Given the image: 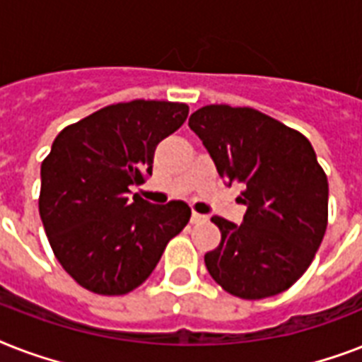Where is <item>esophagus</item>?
I'll return each mask as SVG.
<instances>
[{"label": "esophagus", "mask_w": 362, "mask_h": 362, "mask_svg": "<svg viewBox=\"0 0 362 362\" xmlns=\"http://www.w3.org/2000/svg\"><path fill=\"white\" fill-rule=\"evenodd\" d=\"M203 221H206V216L199 214V212H193V214H192V223H203Z\"/></svg>", "instance_id": "1"}]
</instances>
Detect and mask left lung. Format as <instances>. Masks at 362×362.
<instances>
[{
    "label": "left lung",
    "instance_id": "left-lung-1",
    "mask_svg": "<svg viewBox=\"0 0 362 362\" xmlns=\"http://www.w3.org/2000/svg\"><path fill=\"white\" fill-rule=\"evenodd\" d=\"M227 186H244L242 226L214 216L220 246L204 255L210 276L246 300L286 291L320 250L329 182L310 141L250 107L206 105L189 116Z\"/></svg>",
    "mask_w": 362,
    "mask_h": 362
}]
</instances>
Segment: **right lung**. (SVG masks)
I'll return each instance as SVG.
<instances>
[{
	"mask_svg": "<svg viewBox=\"0 0 362 362\" xmlns=\"http://www.w3.org/2000/svg\"><path fill=\"white\" fill-rule=\"evenodd\" d=\"M187 112L186 103L135 99L105 107L54 139L41 165L39 214L59 264L88 291H133L189 221L184 201L127 197L152 175L156 146Z\"/></svg>",
	"mask_w": 362,
	"mask_h": 362,
	"instance_id": "right-lung-1",
	"label": "right lung"
}]
</instances>
